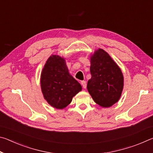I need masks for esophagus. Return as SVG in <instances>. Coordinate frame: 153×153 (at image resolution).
<instances>
[{"label":"esophagus","instance_id":"obj_1","mask_svg":"<svg viewBox=\"0 0 153 153\" xmlns=\"http://www.w3.org/2000/svg\"><path fill=\"white\" fill-rule=\"evenodd\" d=\"M81 85L82 86V87L84 88H86V86H87V85H86V82H85V81H82V82H81Z\"/></svg>","mask_w":153,"mask_h":153}]
</instances>
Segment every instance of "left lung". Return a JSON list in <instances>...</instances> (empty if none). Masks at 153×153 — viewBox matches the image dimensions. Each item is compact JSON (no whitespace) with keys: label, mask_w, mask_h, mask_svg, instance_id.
<instances>
[{"label":"left lung","mask_w":153,"mask_h":153,"mask_svg":"<svg viewBox=\"0 0 153 153\" xmlns=\"http://www.w3.org/2000/svg\"><path fill=\"white\" fill-rule=\"evenodd\" d=\"M91 78L87 89L96 103L109 107L117 102L123 87L122 72L107 53L98 49L90 59Z\"/></svg>","instance_id":"obj_1"}]
</instances>
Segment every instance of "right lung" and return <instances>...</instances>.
I'll return each instance as SVG.
<instances>
[{
  "mask_svg": "<svg viewBox=\"0 0 153 153\" xmlns=\"http://www.w3.org/2000/svg\"><path fill=\"white\" fill-rule=\"evenodd\" d=\"M40 84L46 101L59 109L70 104L72 98L82 90L79 82L69 74L65 59L58 55H52L46 61Z\"/></svg>",
  "mask_w": 153,
  "mask_h": 153,
  "instance_id": "add662e5",
  "label": "right lung"
}]
</instances>
